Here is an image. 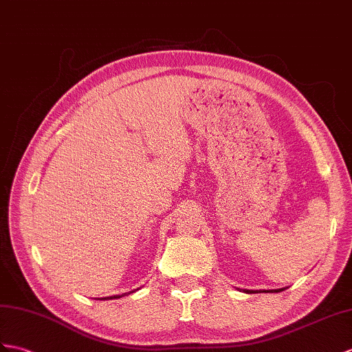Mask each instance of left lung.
I'll return each mask as SVG.
<instances>
[{
    "label": "left lung",
    "instance_id": "left-lung-1",
    "mask_svg": "<svg viewBox=\"0 0 352 352\" xmlns=\"http://www.w3.org/2000/svg\"><path fill=\"white\" fill-rule=\"evenodd\" d=\"M278 291H284V289H275V293H278ZM245 293H254V291H251V289H246Z\"/></svg>",
    "mask_w": 352,
    "mask_h": 352
}]
</instances>
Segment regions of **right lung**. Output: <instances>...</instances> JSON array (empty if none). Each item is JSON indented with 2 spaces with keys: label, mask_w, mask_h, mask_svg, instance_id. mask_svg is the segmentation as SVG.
<instances>
[{
  "label": "right lung",
  "mask_w": 352,
  "mask_h": 352,
  "mask_svg": "<svg viewBox=\"0 0 352 352\" xmlns=\"http://www.w3.org/2000/svg\"><path fill=\"white\" fill-rule=\"evenodd\" d=\"M118 297H119V296H115V297H110V298H118Z\"/></svg>",
  "instance_id": "right-lung-1"
}]
</instances>
